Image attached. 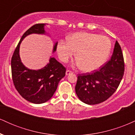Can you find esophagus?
Returning <instances> with one entry per match:
<instances>
[{"label":"esophagus","mask_w":135,"mask_h":135,"mask_svg":"<svg viewBox=\"0 0 135 135\" xmlns=\"http://www.w3.org/2000/svg\"><path fill=\"white\" fill-rule=\"evenodd\" d=\"M70 74H73V72H72V71L69 70H67L66 71V75H70Z\"/></svg>","instance_id":"34e87169"}]
</instances>
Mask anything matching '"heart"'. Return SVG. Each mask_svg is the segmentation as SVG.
Returning a JSON list of instances; mask_svg holds the SVG:
<instances>
[{"instance_id":"obj_1","label":"heart","mask_w":135,"mask_h":135,"mask_svg":"<svg viewBox=\"0 0 135 135\" xmlns=\"http://www.w3.org/2000/svg\"><path fill=\"white\" fill-rule=\"evenodd\" d=\"M60 40L57 52L61 61L66 63L75 54V64L84 72H92L104 65L110 53V40L104 35L77 32Z\"/></svg>"}]
</instances>
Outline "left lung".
I'll use <instances>...</instances> for the list:
<instances>
[{
  "instance_id": "8db88e82",
  "label": "left lung",
  "mask_w": 135,
  "mask_h": 135,
  "mask_svg": "<svg viewBox=\"0 0 135 135\" xmlns=\"http://www.w3.org/2000/svg\"><path fill=\"white\" fill-rule=\"evenodd\" d=\"M124 72L122 49L116 41L110 60L99 70L79 74L75 93L80 101L95 105L107 100L117 90Z\"/></svg>"
}]
</instances>
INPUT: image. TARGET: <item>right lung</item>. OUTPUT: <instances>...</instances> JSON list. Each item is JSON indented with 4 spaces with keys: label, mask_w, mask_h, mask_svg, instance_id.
Wrapping results in <instances>:
<instances>
[{
    "label": "right lung",
    "mask_w": 135,
    "mask_h": 135,
    "mask_svg": "<svg viewBox=\"0 0 135 135\" xmlns=\"http://www.w3.org/2000/svg\"><path fill=\"white\" fill-rule=\"evenodd\" d=\"M46 23H38L26 31L15 49L11 58V72L14 85L23 98L31 103L41 104L51 98L60 80L65 77L66 69L56 59L51 57L44 68L31 70L26 67L20 56V46L23 38L32 33L46 34ZM56 42L52 52L56 50Z\"/></svg>",
    "instance_id": "right-lung-1"
}]
</instances>
